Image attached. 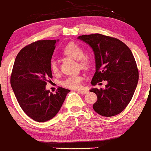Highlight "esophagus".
I'll list each match as a JSON object with an SVG mask.
<instances>
[{
    "label": "esophagus",
    "mask_w": 151,
    "mask_h": 151,
    "mask_svg": "<svg viewBox=\"0 0 151 151\" xmlns=\"http://www.w3.org/2000/svg\"><path fill=\"white\" fill-rule=\"evenodd\" d=\"M78 92L81 93V94H86L88 92H89V91L86 89H84V90H78Z\"/></svg>",
    "instance_id": "1"
}]
</instances>
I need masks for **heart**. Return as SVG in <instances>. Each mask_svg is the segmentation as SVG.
Listing matches in <instances>:
<instances>
[{"label": "heart", "instance_id": "b5f03b06", "mask_svg": "<svg viewBox=\"0 0 151 151\" xmlns=\"http://www.w3.org/2000/svg\"><path fill=\"white\" fill-rule=\"evenodd\" d=\"M62 53L67 57L79 60V66L84 70H89L91 67V62L87 57L85 56V52L80 45L75 42H70L65 47ZM50 69L52 73L58 72V65L54 59L50 62ZM83 77L79 75L70 76L62 81V85L72 89H77L81 87Z\"/></svg>", "mask_w": 151, "mask_h": 151}]
</instances>
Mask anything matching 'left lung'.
<instances>
[{"instance_id": "obj_1", "label": "left lung", "mask_w": 151, "mask_h": 151, "mask_svg": "<svg viewBox=\"0 0 151 151\" xmlns=\"http://www.w3.org/2000/svg\"><path fill=\"white\" fill-rule=\"evenodd\" d=\"M78 39L89 44L94 52L96 72L91 84L107 81L105 89L90 90L97 96L93 110L107 117L120 114L131 101L138 81V70L132 52L120 40L101 34L80 35Z\"/></svg>"}]
</instances>
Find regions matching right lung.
Listing matches in <instances>:
<instances>
[{
  "instance_id": "add662e5",
  "label": "right lung",
  "mask_w": 151,
  "mask_h": 151,
  "mask_svg": "<svg viewBox=\"0 0 151 151\" xmlns=\"http://www.w3.org/2000/svg\"><path fill=\"white\" fill-rule=\"evenodd\" d=\"M56 40L32 42L19 52L10 75V84L18 102L27 116L45 122L58 113L70 90L59 86L56 93L45 89L52 78L50 62Z\"/></svg>"
}]
</instances>
